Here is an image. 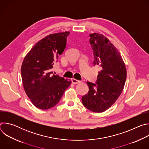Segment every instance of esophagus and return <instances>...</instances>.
Returning a JSON list of instances; mask_svg holds the SVG:
<instances>
[{"instance_id": "esophagus-1", "label": "esophagus", "mask_w": 149, "mask_h": 149, "mask_svg": "<svg viewBox=\"0 0 149 149\" xmlns=\"http://www.w3.org/2000/svg\"><path fill=\"white\" fill-rule=\"evenodd\" d=\"M71 81H72V82L73 84H79V83H80V82H81V81L77 80V79H75V78H72V79H71Z\"/></svg>"}]
</instances>
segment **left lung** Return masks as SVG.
<instances>
[{
	"mask_svg": "<svg viewBox=\"0 0 149 149\" xmlns=\"http://www.w3.org/2000/svg\"><path fill=\"white\" fill-rule=\"evenodd\" d=\"M90 43L94 55V66L100 68L95 84L87 82V94L82 102L87 109L101 113L109 109L121 95L127 77L123 58L116 47L103 35H90Z\"/></svg>",
	"mask_w": 149,
	"mask_h": 149,
	"instance_id": "1",
	"label": "left lung"
}]
</instances>
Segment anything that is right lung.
I'll return each instance as SVG.
<instances>
[{"label": "right lung", "mask_w": 149, "mask_h": 149, "mask_svg": "<svg viewBox=\"0 0 149 149\" xmlns=\"http://www.w3.org/2000/svg\"><path fill=\"white\" fill-rule=\"evenodd\" d=\"M70 32L50 34L40 39L25 56L21 76L25 91L36 107L42 110L56 105L71 84L52 74L58 56L64 51Z\"/></svg>", "instance_id": "right-lung-1"}]
</instances>
